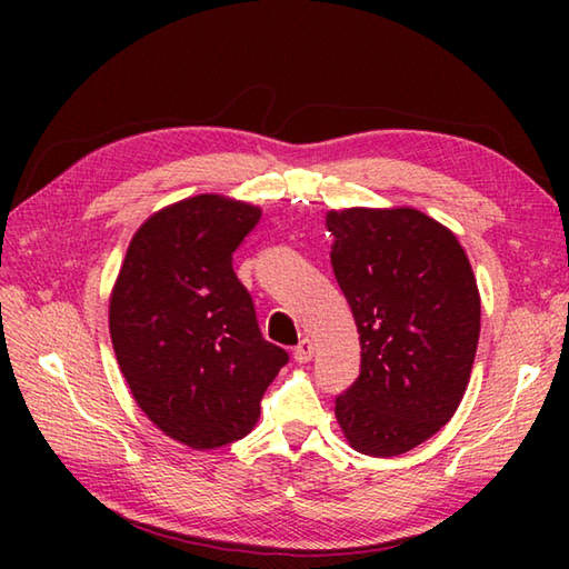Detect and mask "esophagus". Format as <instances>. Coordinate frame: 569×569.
Instances as JSON below:
<instances>
[{"label":"esophagus","instance_id":"esophagus-1","mask_svg":"<svg viewBox=\"0 0 569 569\" xmlns=\"http://www.w3.org/2000/svg\"><path fill=\"white\" fill-rule=\"evenodd\" d=\"M312 355H316V345H312V340H300L298 347L293 349V359L298 361V365H308V361L312 359Z\"/></svg>","mask_w":569,"mask_h":569}]
</instances>
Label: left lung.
Segmentation results:
<instances>
[{"mask_svg":"<svg viewBox=\"0 0 569 569\" xmlns=\"http://www.w3.org/2000/svg\"><path fill=\"white\" fill-rule=\"evenodd\" d=\"M332 271L357 322L361 367L335 398L361 455L396 457L462 401L479 342V291L457 237L410 208L328 214Z\"/></svg>","mask_w":569,"mask_h":569,"instance_id":"8db88e82","label":"left lung"}]
</instances>
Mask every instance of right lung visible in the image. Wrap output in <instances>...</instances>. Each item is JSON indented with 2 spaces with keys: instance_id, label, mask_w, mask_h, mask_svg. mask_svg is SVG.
I'll return each instance as SVG.
<instances>
[{
  "instance_id": "1",
  "label": "right lung",
  "mask_w": 569,
  "mask_h": 569,
  "mask_svg": "<svg viewBox=\"0 0 569 569\" xmlns=\"http://www.w3.org/2000/svg\"><path fill=\"white\" fill-rule=\"evenodd\" d=\"M259 208L196 196L156 212L131 239L110 300L114 355L139 408L192 450L241 440L288 365L263 340L232 253Z\"/></svg>"
}]
</instances>
